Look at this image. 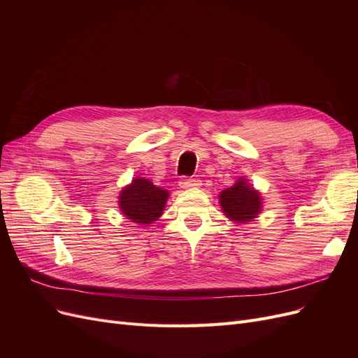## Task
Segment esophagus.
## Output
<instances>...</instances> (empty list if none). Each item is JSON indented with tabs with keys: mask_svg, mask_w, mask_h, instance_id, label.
<instances>
[{
	"mask_svg": "<svg viewBox=\"0 0 358 358\" xmlns=\"http://www.w3.org/2000/svg\"><path fill=\"white\" fill-rule=\"evenodd\" d=\"M180 188H199L201 187V180L199 178H182L179 182Z\"/></svg>",
	"mask_w": 358,
	"mask_h": 358,
	"instance_id": "obj_1",
	"label": "esophagus"
}]
</instances>
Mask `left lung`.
<instances>
[{
    "instance_id": "obj_1",
    "label": "left lung",
    "mask_w": 358,
    "mask_h": 358,
    "mask_svg": "<svg viewBox=\"0 0 358 358\" xmlns=\"http://www.w3.org/2000/svg\"><path fill=\"white\" fill-rule=\"evenodd\" d=\"M262 194L249 185L248 179L241 178L233 187L220 194V204L227 218L236 222H249L262 212Z\"/></svg>"
}]
</instances>
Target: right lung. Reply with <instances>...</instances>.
Here are the masks:
<instances>
[{"label": "right lung", "mask_w": 358, "mask_h": 358, "mask_svg": "<svg viewBox=\"0 0 358 358\" xmlns=\"http://www.w3.org/2000/svg\"><path fill=\"white\" fill-rule=\"evenodd\" d=\"M169 191L158 188L145 178H134L119 194V209L137 224H152L164 210Z\"/></svg>", "instance_id": "right-lung-1"}]
</instances>
